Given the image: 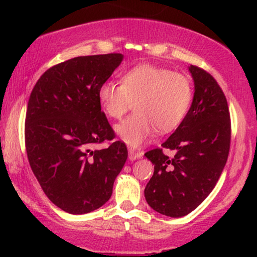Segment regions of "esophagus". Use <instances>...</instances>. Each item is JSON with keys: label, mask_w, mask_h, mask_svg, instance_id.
Listing matches in <instances>:
<instances>
[{"label": "esophagus", "mask_w": 257, "mask_h": 257, "mask_svg": "<svg viewBox=\"0 0 257 257\" xmlns=\"http://www.w3.org/2000/svg\"><path fill=\"white\" fill-rule=\"evenodd\" d=\"M143 157V152H138V151H135V150H130L128 151V159L133 161L136 159H140V158Z\"/></svg>", "instance_id": "esophagus-1"}]
</instances>
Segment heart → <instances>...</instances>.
Segmentation results:
<instances>
[{"mask_svg": "<svg viewBox=\"0 0 257 257\" xmlns=\"http://www.w3.org/2000/svg\"><path fill=\"white\" fill-rule=\"evenodd\" d=\"M193 97L192 82L185 73L152 64L125 71L121 84L104 82L98 100L108 117L121 119L135 103L136 112L115 127L122 142L138 147L157 131L167 133L184 120Z\"/></svg>", "mask_w": 257, "mask_h": 257, "instance_id": "heart-1", "label": "heart"}]
</instances>
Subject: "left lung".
<instances>
[{
    "label": "left lung",
    "instance_id": "8db88e82",
    "mask_svg": "<svg viewBox=\"0 0 257 257\" xmlns=\"http://www.w3.org/2000/svg\"><path fill=\"white\" fill-rule=\"evenodd\" d=\"M194 80V97L187 114L163 149L145 153L154 173L145 199L156 212L181 217L193 212L215 187L230 147V114L223 91L201 68H188ZM174 150L170 158L162 150Z\"/></svg>",
    "mask_w": 257,
    "mask_h": 257
}]
</instances>
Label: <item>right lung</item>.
<instances>
[{"label":"right lung","instance_id":"1","mask_svg":"<svg viewBox=\"0 0 257 257\" xmlns=\"http://www.w3.org/2000/svg\"><path fill=\"white\" fill-rule=\"evenodd\" d=\"M121 54L80 56L48 69L31 91L26 149L49 200L66 213L85 214L111 198L127 159L98 100V89L122 61ZM111 141L106 149L91 150Z\"/></svg>","mask_w":257,"mask_h":257}]
</instances>
